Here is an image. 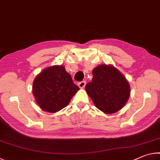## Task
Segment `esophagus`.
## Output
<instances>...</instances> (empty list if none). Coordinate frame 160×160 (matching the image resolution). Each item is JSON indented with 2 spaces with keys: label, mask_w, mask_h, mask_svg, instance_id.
<instances>
[{
  "label": "esophagus",
  "mask_w": 160,
  "mask_h": 160,
  "mask_svg": "<svg viewBox=\"0 0 160 160\" xmlns=\"http://www.w3.org/2000/svg\"><path fill=\"white\" fill-rule=\"evenodd\" d=\"M86 85L85 81H82V82H80L78 83V86H79L80 88H84Z\"/></svg>",
  "instance_id": "34e87169"
}]
</instances>
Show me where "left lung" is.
Segmentation results:
<instances>
[{
  "instance_id": "8db88e82",
  "label": "left lung",
  "mask_w": 160,
  "mask_h": 160,
  "mask_svg": "<svg viewBox=\"0 0 160 160\" xmlns=\"http://www.w3.org/2000/svg\"><path fill=\"white\" fill-rule=\"evenodd\" d=\"M92 82L85 86L87 93L97 109L107 114L116 113L126 104L131 93L123 75L112 65H100L92 70Z\"/></svg>"
}]
</instances>
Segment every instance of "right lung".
I'll use <instances>...</instances> for the list:
<instances>
[{"label":"right lung","mask_w":160,"mask_h":160,"mask_svg":"<svg viewBox=\"0 0 160 160\" xmlns=\"http://www.w3.org/2000/svg\"><path fill=\"white\" fill-rule=\"evenodd\" d=\"M80 90L63 66H53L44 69L35 78L32 92L43 111L56 113L68 106Z\"/></svg>","instance_id":"1"}]
</instances>
